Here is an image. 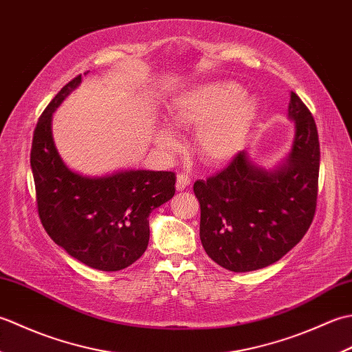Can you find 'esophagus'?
Listing matches in <instances>:
<instances>
[{"label": "esophagus", "instance_id": "34e87169", "mask_svg": "<svg viewBox=\"0 0 352 352\" xmlns=\"http://www.w3.org/2000/svg\"><path fill=\"white\" fill-rule=\"evenodd\" d=\"M189 186H190V178L188 175H186V174H178L177 175V190L178 192L188 189Z\"/></svg>", "mask_w": 352, "mask_h": 352}]
</instances>
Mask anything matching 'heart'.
I'll list each match as a JSON object with an SVG mask.
<instances>
[{
  "mask_svg": "<svg viewBox=\"0 0 352 352\" xmlns=\"http://www.w3.org/2000/svg\"><path fill=\"white\" fill-rule=\"evenodd\" d=\"M243 89L233 81H218L193 89L178 98L169 111L177 126H197L193 148L207 164H221L233 159L245 145L257 104L242 96ZM157 142L168 146L174 133L163 126L157 131Z\"/></svg>",
  "mask_w": 352,
  "mask_h": 352,
  "instance_id": "heart-1",
  "label": "heart"
}]
</instances>
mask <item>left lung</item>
I'll list each match as a JSON object with an SVG mask.
<instances>
[{"label":"left lung","mask_w":352,"mask_h":352,"mask_svg":"<svg viewBox=\"0 0 352 352\" xmlns=\"http://www.w3.org/2000/svg\"><path fill=\"white\" fill-rule=\"evenodd\" d=\"M289 118L295 121V139L281 166L266 170L241 151L227 168L193 184L201 243L228 271H257L278 261L315 218L319 138L315 119L295 92H290Z\"/></svg>","instance_id":"1"}]
</instances>
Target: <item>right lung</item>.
<instances>
[{
	"label": "right lung",
	"mask_w": 352,
	"mask_h": 352,
	"mask_svg": "<svg viewBox=\"0 0 352 352\" xmlns=\"http://www.w3.org/2000/svg\"><path fill=\"white\" fill-rule=\"evenodd\" d=\"M80 83L77 76L63 86L36 124L30 164L37 212L48 236L71 257L115 272L145 252L149 213L174 197L175 174L130 169L85 177L66 166L52 140L51 118Z\"/></svg>",
	"instance_id": "1"
}]
</instances>
